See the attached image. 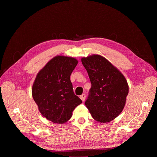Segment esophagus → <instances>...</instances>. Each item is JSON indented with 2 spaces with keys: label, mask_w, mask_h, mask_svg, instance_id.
Returning a JSON list of instances; mask_svg holds the SVG:
<instances>
[{
  "label": "esophagus",
  "mask_w": 157,
  "mask_h": 157,
  "mask_svg": "<svg viewBox=\"0 0 157 157\" xmlns=\"http://www.w3.org/2000/svg\"><path fill=\"white\" fill-rule=\"evenodd\" d=\"M80 98L81 99V100L82 101H84V100H85V99H86V95H85L84 94H82L81 96H80Z\"/></svg>",
  "instance_id": "1"
}]
</instances>
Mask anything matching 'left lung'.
Segmentation results:
<instances>
[{"label":"left lung","instance_id":"obj_1","mask_svg":"<svg viewBox=\"0 0 157 157\" xmlns=\"http://www.w3.org/2000/svg\"><path fill=\"white\" fill-rule=\"evenodd\" d=\"M81 61L92 84L85 105L96 121L110 122L120 115L125 105L128 94L126 80L101 56L92 55Z\"/></svg>","mask_w":157,"mask_h":157}]
</instances>
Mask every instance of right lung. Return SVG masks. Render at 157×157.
Returning <instances> with one entry per match:
<instances>
[{
    "instance_id": "1",
    "label": "right lung",
    "mask_w": 157,
    "mask_h": 157,
    "mask_svg": "<svg viewBox=\"0 0 157 157\" xmlns=\"http://www.w3.org/2000/svg\"><path fill=\"white\" fill-rule=\"evenodd\" d=\"M78 63L73 58L56 56L39 71L33 85L32 95L46 119L63 124L72 117L82 100L74 94L70 76Z\"/></svg>"
}]
</instances>
